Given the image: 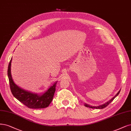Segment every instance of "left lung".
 I'll return each instance as SVG.
<instances>
[{"label":"left lung","mask_w":131,"mask_h":131,"mask_svg":"<svg viewBox=\"0 0 131 131\" xmlns=\"http://www.w3.org/2000/svg\"><path fill=\"white\" fill-rule=\"evenodd\" d=\"M120 91H121V89H120V91L117 93V94L115 95L114 96V97H113L111 100H110L108 101H107V102H105V103H103V104H102V105H99V106H91V105H88V104H87V103H84V106H85V107H89V108H96V109H103V108H105L106 107H107L108 105L110 103L112 102V101H113V100H114V99L118 95H119V93H120Z\"/></svg>","instance_id":"1"}]
</instances>
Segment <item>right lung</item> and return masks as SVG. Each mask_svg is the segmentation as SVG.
<instances>
[{"instance_id": "right-lung-1", "label": "right lung", "mask_w": 131, "mask_h": 131, "mask_svg": "<svg viewBox=\"0 0 131 131\" xmlns=\"http://www.w3.org/2000/svg\"><path fill=\"white\" fill-rule=\"evenodd\" d=\"M12 58L8 66L7 75L13 95L18 100L30 108L40 109L48 107L53 99L57 81L43 93H35L26 91L18 86L12 79L11 75Z\"/></svg>"}]
</instances>
